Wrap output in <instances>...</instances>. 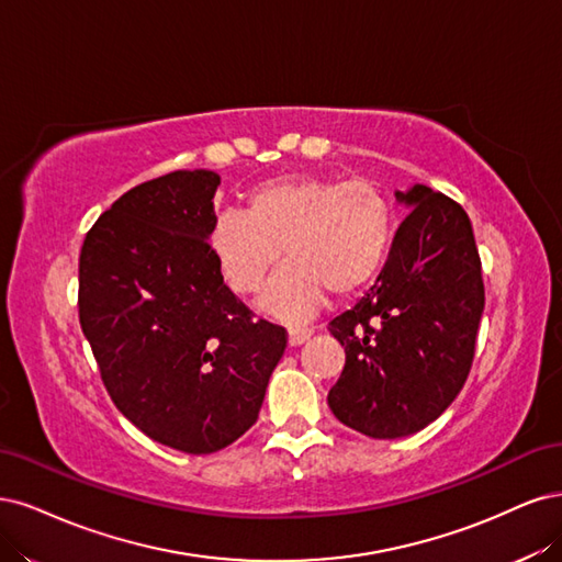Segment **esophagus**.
<instances>
[{"mask_svg":"<svg viewBox=\"0 0 562 562\" xmlns=\"http://www.w3.org/2000/svg\"><path fill=\"white\" fill-rule=\"evenodd\" d=\"M313 336V331L311 329H292L289 331V348H299V346H303V342Z\"/></svg>","mask_w":562,"mask_h":562,"instance_id":"obj_1","label":"esophagus"}]
</instances>
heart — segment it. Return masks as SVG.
I'll return each mask as SVG.
<instances>
[{
	"label": "heart",
	"mask_w": 562,
	"mask_h": 562,
	"mask_svg": "<svg viewBox=\"0 0 562 562\" xmlns=\"http://www.w3.org/2000/svg\"><path fill=\"white\" fill-rule=\"evenodd\" d=\"M396 231L394 205L369 179L292 175L257 187L245 212H222L210 247L235 294H259L270 270L289 261L261 307L303 319L331 294L350 299L383 268Z\"/></svg>",
	"instance_id": "heart-1"
}]
</instances>
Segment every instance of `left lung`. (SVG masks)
I'll use <instances>...</instances> for the list:
<instances>
[{"label": "left lung", "instance_id": "left-lung-1", "mask_svg": "<svg viewBox=\"0 0 562 562\" xmlns=\"http://www.w3.org/2000/svg\"><path fill=\"white\" fill-rule=\"evenodd\" d=\"M394 195L408 216L383 270L352 311L329 322L346 346L329 408L371 439L408 437L452 404L472 369L485 305L467 212L425 184Z\"/></svg>", "mask_w": 562, "mask_h": 562}]
</instances>
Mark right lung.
Listing matches in <instances>:
<instances>
[{
  "label": "right lung",
  "instance_id": "right-lung-1",
  "mask_svg": "<svg viewBox=\"0 0 562 562\" xmlns=\"http://www.w3.org/2000/svg\"><path fill=\"white\" fill-rule=\"evenodd\" d=\"M212 170L144 182L88 231L79 319L116 408L149 439L207 456L257 423L286 334L251 319L210 247Z\"/></svg>",
  "mask_w": 562,
  "mask_h": 562
}]
</instances>
